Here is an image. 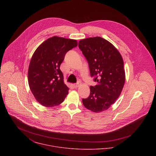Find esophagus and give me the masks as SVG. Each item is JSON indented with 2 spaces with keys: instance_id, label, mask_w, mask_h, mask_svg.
Instances as JSON below:
<instances>
[{
  "instance_id": "esophagus-1",
  "label": "esophagus",
  "mask_w": 156,
  "mask_h": 156,
  "mask_svg": "<svg viewBox=\"0 0 156 156\" xmlns=\"http://www.w3.org/2000/svg\"><path fill=\"white\" fill-rule=\"evenodd\" d=\"M80 83L79 82H78V83H77L76 84H74V87L75 88H78V87L80 86Z\"/></svg>"
}]
</instances>
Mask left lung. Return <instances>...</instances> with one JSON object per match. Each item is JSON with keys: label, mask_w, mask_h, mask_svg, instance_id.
Masks as SVG:
<instances>
[{"label": "left lung", "mask_w": 156, "mask_h": 156, "mask_svg": "<svg viewBox=\"0 0 156 156\" xmlns=\"http://www.w3.org/2000/svg\"><path fill=\"white\" fill-rule=\"evenodd\" d=\"M79 47L88 62L90 76H95L83 106L99 113L108 110L119 97L126 80L124 61L117 48L106 40L91 37L79 41Z\"/></svg>", "instance_id": "left-lung-1"}]
</instances>
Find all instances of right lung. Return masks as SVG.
I'll return each instance as SVG.
<instances>
[{"instance_id":"obj_1","label":"right lung","mask_w":156,"mask_h":156,"mask_svg":"<svg viewBox=\"0 0 156 156\" xmlns=\"http://www.w3.org/2000/svg\"><path fill=\"white\" fill-rule=\"evenodd\" d=\"M77 45L76 40L54 36L34 51L28 68V83L35 98L43 106H58L68 94L60 66L67 51Z\"/></svg>"}]
</instances>
